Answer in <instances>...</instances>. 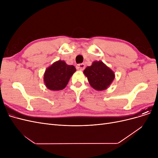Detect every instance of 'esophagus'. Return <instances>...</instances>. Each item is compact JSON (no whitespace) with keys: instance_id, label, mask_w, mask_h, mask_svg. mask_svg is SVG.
Here are the masks:
<instances>
[{"instance_id":"obj_1","label":"esophagus","mask_w":158,"mask_h":158,"mask_svg":"<svg viewBox=\"0 0 158 158\" xmlns=\"http://www.w3.org/2000/svg\"><path fill=\"white\" fill-rule=\"evenodd\" d=\"M76 69H77V70H83L85 69V64L84 63L79 64L76 66Z\"/></svg>"}]
</instances>
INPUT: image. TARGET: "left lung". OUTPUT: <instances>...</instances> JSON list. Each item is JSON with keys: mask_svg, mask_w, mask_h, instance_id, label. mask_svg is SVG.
Instances as JSON below:
<instances>
[{"mask_svg": "<svg viewBox=\"0 0 158 158\" xmlns=\"http://www.w3.org/2000/svg\"><path fill=\"white\" fill-rule=\"evenodd\" d=\"M84 74L94 89L102 91L107 89L114 78L113 71L102 61H94L84 70Z\"/></svg>", "mask_w": 158, "mask_h": 158, "instance_id": "left-lung-1", "label": "left lung"}]
</instances>
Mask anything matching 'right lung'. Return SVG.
<instances>
[{
    "label": "right lung",
    "mask_w": 158,
    "mask_h": 158,
    "mask_svg": "<svg viewBox=\"0 0 158 158\" xmlns=\"http://www.w3.org/2000/svg\"><path fill=\"white\" fill-rule=\"evenodd\" d=\"M76 70L73 65H68L64 60L55 62L45 72L44 80L46 87L52 91L63 89Z\"/></svg>",
    "instance_id": "1"
}]
</instances>
